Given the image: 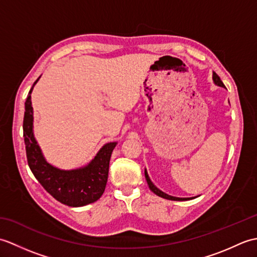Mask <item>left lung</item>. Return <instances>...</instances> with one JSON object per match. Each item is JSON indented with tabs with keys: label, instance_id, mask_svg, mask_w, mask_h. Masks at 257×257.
Returning a JSON list of instances; mask_svg holds the SVG:
<instances>
[{
	"label": "left lung",
	"instance_id": "obj_1",
	"mask_svg": "<svg viewBox=\"0 0 257 257\" xmlns=\"http://www.w3.org/2000/svg\"><path fill=\"white\" fill-rule=\"evenodd\" d=\"M213 81H214V84H215V85H217V86L225 87V86H224V84L222 83L221 78L219 77V76L216 75V73H213ZM145 177H146V180H147V183H148L149 188H150V190L152 191V192H154V193H155V194H157V195L161 196V198H163V199L172 200V201H188V200H192V199H194V198H177V196H171V195H169V194H167V193H165V192H162L161 190L158 189V188L156 187V185L151 182V180H150V178H149V176H148V172H147V170H145Z\"/></svg>",
	"mask_w": 257,
	"mask_h": 257
}]
</instances>
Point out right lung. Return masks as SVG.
Returning a JSON list of instances; mask_svg holds the SVG:
<instances>
[{
    "label": "right lung",
    "mask_w": 257,
    "mask_h": 257,
    "mask_svg": "<svg viewBox=\"0 0 257 257\" xmlns=\"http://www.w3.org/2000/svg\"><path fill=\"white\" fill-rule=\"evenodd\" d=\"M38 79L40 77L35 80L33 87ZM33 87L26 98L23 120L26 157L31 171L43 188L61 203L73 207L92 203L99 199L105 191L109 161L117 143L106 144L98 151L94 159L83 168L61 170L53 167L45 160L33 134V107L31 101Z\"/></svg>",
    "instance_id": "add662e5"
}]
</instances>
